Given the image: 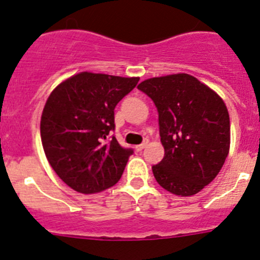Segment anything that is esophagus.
<instances>
[{
	"label": "esophagus",
	"instance_id": "34e87169",
	"mask_svg": "<svg viewBox=\"0 0 260 260\" xmlns=\"http://www.w3.org/2000/svg\"><path fill=\"white\" fill-rule=\"evenodd\" d=\"M147 145H148V140H145V141H143L142 143H141V145H138V146H136V147H135L136 151H137V152H141V151H142L143 148H146Z\"/></svg>",
	"mask_w": 260,
	"mask_h": 260
}]
</instances>
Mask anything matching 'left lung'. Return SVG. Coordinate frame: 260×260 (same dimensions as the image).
Segmentation results:
<instances>
[{"mask_svg": "<svg viewBox=\"0 0 260 260\" xmlns=\"http://www.w3.org/2000/svg\"><path fill=\"white\" fill-rule=\"evenodd\" d=\"M138 89L158 112L165 156L152 166L154 179L175 195H195L216 177L229 153L226 106L208 85L188 74L151 78Z\"/></svg>", "mask_w": 260, "mask_h": 260, "instance_id": "8db88e82", "label": "left lung"}]
</instances>
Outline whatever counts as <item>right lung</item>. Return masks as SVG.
<instances>
[{
  "label": "right lung",
  "instance_id": "obj_1",
  "mask_svg": "<svg viewBox=\"0 0 260 260\" xmlns=\"http://www.w3.org/2000/svg\"><path fill=\"white\" fill-rule=\"evenodd\" d=\"M138 80L84 72L50 94L41 115V142L52 170L73 190L101 192L122 177L133 149L112 135L114 108Z\"/></svg>",
  "mask_w": 260,
  "mask_h": 260
}]
</instances>
